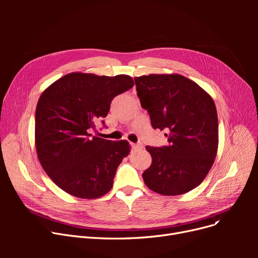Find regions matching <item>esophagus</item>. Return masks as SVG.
<instances>
[{
    "instance_id": "1",
    "label": "esophagus",
    "mask_w": 258,
    "mask_h": 258,
    "mask_svg": "<svg viewBox=\"0 0 258 258\" xmlns=\"http://www.w3.org/2000/svg\"><path fill=\"white\" fill-rule=\"evenodd\" d=\"M132 148L134 151H137V150H141L143 148V144L142 143H132Z\"/></svg>"
}]
</instances>
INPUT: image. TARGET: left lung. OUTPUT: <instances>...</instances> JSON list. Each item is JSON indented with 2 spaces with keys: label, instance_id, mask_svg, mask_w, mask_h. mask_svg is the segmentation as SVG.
<instances>
[{
  "label": "left lung",
  "instance_id": "1",
  "mask_svg": "<svg viewBox=\"0 0 258 258\" xmlns=\"http://www.w3.org/2000/svg\"><path fill=\"white\" fill-rule=\"evenodd\" d=\"M141 106L152 126L165 130L168 145L146 146L152 164L142 177L163 196H179L198 187L213 165L219 146L214 101L195 81L180 74L135 77Z\"/></svg>",
  "mask_w": 258,
  "mask_h": 258
}]
</instances>
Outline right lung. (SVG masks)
Listing matches in <instances>:
<instances>
[{
    "label": "right lung",
    "instance_id": "obj_1",
    "mask_svg": "<svg viewBox=\"0 0 258 258\" xmlns=\"http://www.w3.org/2000/svg\"><path fill=\"white\" fill-rule=\"evenodd\" d=\"M133 87L128 75L73 72L40 95L35 111L37 158L51 180L67 194L92 200L112 189L116 170L130 154V144L89 132L106 117L114 97Z\"/></svg>",
    "mask_w": 258,
    "mask_h": 258
}]
</instances>
